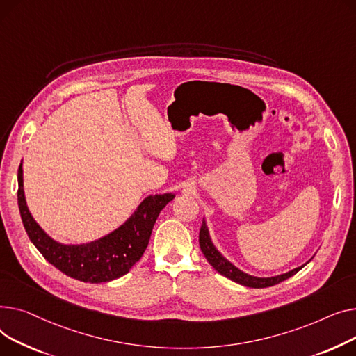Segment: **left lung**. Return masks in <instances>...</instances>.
Segmentation results:
<instances>
[{
    "label": "left lung",
    "mask_w": 356,
    "mask_h": 356,
    "mask_svg": "<svg viewBox=\"0 0 356 356\" xmlns=\"http://www.w3.org/2000/svg\"><path fill=\"white\" fill-rule=\"evenodd\" d=\"M200 247H201V252L205 256L207 261L210 263L220 275L225 276L227 279L233 280L241 286L245 287H253V289H261V287H270V286H275L289 277H291L293 275H296L299 270H302L307 263H305L303 266H299L293 270L287 271V273L283 275H277V276H271V277H257V276H252L248 273H244L243 270H240L238 267H236L232 261L227 260L218 250L214 245L211 237H210V232H208V227L205 220H202L201 224V229H200Z\"/></svg>",
    "instance_id": "left-lung-1"
}]
</instances>
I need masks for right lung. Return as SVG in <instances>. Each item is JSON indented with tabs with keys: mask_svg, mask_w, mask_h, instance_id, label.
Wrapping results in <instances>:
<instances>
[{
	"mask_svg": "<svg viewBox=\"0 0 356 356\" xmlns=\"http://www.w3.org/2000/svg\"><path fill=\"white\" fill-rule=\"evenodd\" d=\"M17 197L26 232L43 257L69 277L85 283H103L127 275L139 261L148 247L159 213L175 198V194L148 195L134 214L113 232L81 244L56 241L33 218L24 195L23 161L18 166Z\"/></svg>",
	"mask_w": 356,
	"mask_h": 356,
	"instance_id": "add662e5",
	"label": "right lung"
}]
</instances>
